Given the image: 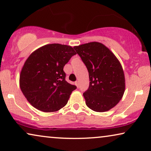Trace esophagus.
<instances>
[{
  "label": "esophagus",
  "instance_id": "esophagus-1",
  "mask_svg": "<svg viewBox=\"0 0 151 151\" xmlns=\"http://www.w3.org/2000/svg\"><path fill=\"white\" fill-rule=\"evenodd\" d=\"M75 84H76V86H77L78 88H79V82H78V81H76V82H75Z\"/></svg>",
  "mask_w": 151,
  "mask_h": 151
}]
</instances>
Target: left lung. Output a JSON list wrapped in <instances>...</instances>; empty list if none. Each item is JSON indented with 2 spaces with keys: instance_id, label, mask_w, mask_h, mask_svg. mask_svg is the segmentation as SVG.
<instances>
[{
  "instance_id": "obj_1",
  "label": "left lung",
  "mask_w": 151,
  "mask_h": 151,
  "mask_svg": "<svg viewBox=\"0 0 151 151\" xmlns=\"http://www.w3.org/2000/svg\"><path fill=\"white\" fill-rule=\"evenodd\" d=\"M73 48L88 71L89 86L83 93L86 106L96 112L110 110L119 102L125 90L120 63L100 42H88Z\"/></svg>"
}]
</instances>
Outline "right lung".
Returning <instances> with one entry per match:
<instances>
[{
    "label": "right lung",
    "instance_id": "obj_1",
    "mask_svg": "<svg viewBox=\"0 0 151 151\" xmlns=\"http://www.w3.org/2000/svg\"><path fill=\"white\" fill-rule=\"evenodd\" d=\"M76 54L71 46L54 43L29 56L20 72V86L33 106L43 112H55L67 104L77 87L66 81L63 68Z\"/></svg>",
    "mask_w": 151,
    "mask_h": 151
}]
</instances>
